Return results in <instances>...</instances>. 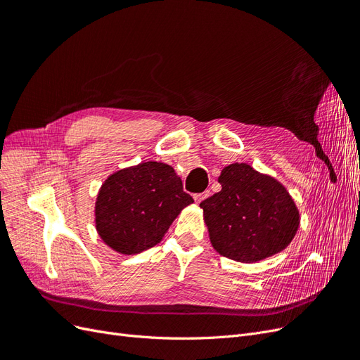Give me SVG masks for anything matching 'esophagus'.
Segmentation results:
<instances>
[{
	"instance_id": "esophagus-1",
	"label": "esophagus",
	"mask_w": 360,
	"mask_h": 360,
	"mask_svg": "<svg viewBox=\"0 0 360 360\" xmlns=\"http://www.w3.org/2000/svg\"><path fill=\"white\" fill-rule=\"evenodd\" d=\"M209 197V191H205V192H201V193H195L193 195V200L197 201V202H201L204 198H207Z\"/></svg>"
}]
</instances>
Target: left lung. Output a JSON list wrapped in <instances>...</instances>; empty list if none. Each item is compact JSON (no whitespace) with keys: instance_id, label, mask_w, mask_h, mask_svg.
Segmentation results:
<instances>
[{"instance_id":"obj_1","label":"left lung","mask_w":360,"mask_h":360,"mask_svg":"<svg viewBox=\"0 0 360 360\" xmlns=\"http://www.w3.org/2000/svg\"><path fill=\"white\" fill-rule=\"evenodd\" d=\"M222 189L201 201L213 248L224 257L255 263L285 249L299 228V212L279 181L246 163H231Z\"/></svg>"}]
</instances>
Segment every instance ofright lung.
Masks as SVG:
<instances>
[{"mask_svg":"<svg viewBox=\"0 0 360 360\" xmlns=\"http://www.w3.org/2000/svg\"><path fill=\"white\" fill-rule=\"evenodd\" d=\"M192 202L169 165L144 162L117 171L102 184L96 228L117 252L139 254L158 245L181 209Z\"/></svg>","mask_w":360,"mask_h":360,"instance_id":"1","label":"right lung"}]
</instances>
